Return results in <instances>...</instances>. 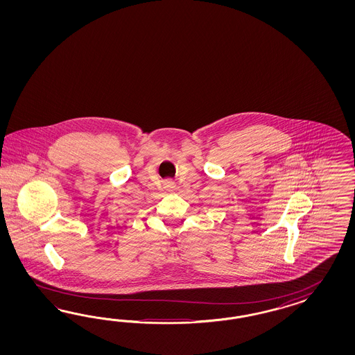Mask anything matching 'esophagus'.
I'll use <instances>...</instances> for the list:
<instances>
[{"instance_id": "1", "label": "esophagus", "mask_w": 355, "mask_h": 355, "mask_svg": "<svg viewBox=\"0 0 355 355\" xmlns=\"http://www.w3.org/2000/svg\"><path fill=\"white\" fill-rule=\"evenodd\" d=\"M164 186H165L168 190H173V189L175 187V184H174L172 180H166V181H164Z\"/></svg>"}]
</instances>
